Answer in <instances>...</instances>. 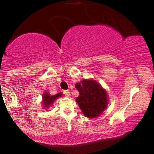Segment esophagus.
<instances>
[{
  "label": "esophagus",
  "instance_id": "34e87169",
  "mask_svg": "<svg viewBox=\"0 0 154 154\" xmlns=\"http://www.w3.org/2000/svg\"><path fill=\"white\" fill-rule=\"evenodd\" d=\"M63 94H64L65 96H66V97H69L70 95L69 91H63Z\"/></svg>",
  "mask_w": 154,
  "mask_h": 154
}]
</instances>
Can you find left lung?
<instances>
[{"label": "left lung", "instance_id": "obj_1", "mask_svg": "<svg viewBox=\"0 0 154 154\" xmlns=\"http://www.w3.org/2000/svg\"><path fill=\"white\" fill-rule=\"evenodd\" d=\"M79 95L76 98L83 114L89 118L99 116L108 105L107 93L93 79H83L75 84Z\"/></svg>", "mask_w": 154, "mask_h": 154}]
</instances>
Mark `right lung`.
Segmentation results:
<instances>
[{
  "label": "right lung",
  "mask_w": 154,
  "mask_h": 154,
  "mask_svg": "<svg viewBox=\"0 0 154 154\" xmlns=\"http://www.w3.org/2000/svg\"><path fill=\"white\" fill-rule=\"evenodd\" d=\"M62 95V93H59L57 94L51 95L48 94V93H45L43 95V108L45 109H48L49 107L54 103V102L58 98L61 97Z\"/></svg>",
  "instance_id": "obj_1"
}]
</instances>
